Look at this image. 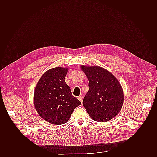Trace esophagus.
Segmentation results:
<instances>
[{"instance_id": "34e87169", "label": "esophagus", "mask_w": 157, "mask_h": 157, "mask_svg": "<svg viewBox=\"0 0 157 157\" xmlns=\"http://www.w3.org/2000/svg\"><path fill=\"white\" fill-rule=\"evenodd\" d=\"M78 99L79 100V101H81V102H82V101H83V98L82 97V96H78Z\"/></svg>"}]
</instances>
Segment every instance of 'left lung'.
<instances>
[{"label": "left lung", "instance_id": "obj_1", "mask_svg": "<svg viewBox=\"0 0 157 157\" xmlns=\"http://www.w3.org/2000/svg\"><path fill=\"white\" fill-rule=\"evenodd\" d=\"M80 68L89 81L83 105L93 120L109 121L120 112L123 104L124 94L120 82L101 67L81 65Z\"/></svg>", "mask_w": 157, "mask_h": 157}]
</instances>
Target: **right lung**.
<instances>
[{
	"mask_svg": "<svg viewBox=\"0 0 157 157\" xmlns=\"http://www.w3.org/2000/svg\"><path fill=\"white\" fill-rule=\"evenodd\" d=\"M67 71V68L62 67L50 69L41 76L36 86L35 109L40 117L52 124L66 123L73 110L81 105L65 83Z\"/></svg>",
	"mask_w": 157,
	"mask_h": 157,
	"instance_id": "1",
	"label": "right lung"
}]
</instances>
